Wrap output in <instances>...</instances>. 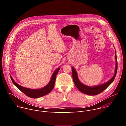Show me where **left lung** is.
I'll return each mask as SVG.
<instances>
[{
	"label": "left lung",
	"instance_id": "1",
	"mask_svg": "<svg viewBox=\"0 0 126 126\" xmlns=\"http://www.w3.org/2000/svg\"><path fill=\"white\" fill-rule=\"evenodd\" d=\"M115 59H116V68L115 70V74L113 77L109 81L107 82L106 83L101 84L100 85L95 86L94 87L88 86L82 84L78 79V74L76 71L75 70L74 68L72 67V77H73L74 83L76 87L78 88V89L80 92L88 95H91V96L96 95L102 92L113 82V81L115 78V77L117 74V68H118V63H117V55H116V52H115Z\"/></svg>",
	"mask_w": 126,
	"mask_h": 126
}]
</instances>
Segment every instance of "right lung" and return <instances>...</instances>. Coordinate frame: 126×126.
Returning a JSON list of instances; mask_svg holds the SVG:
<instances>
[{
  "instance_id": "obj_1",
  "label": "right lung",
  "mask_w": 126,
  "mask_h": 126,
  "mask_svg": "<svg viewBox=\"0 0 126 126\" xmlns=\"http://www.w3.org/2000/svg\"><path fill=\"white\" fill-rule=\"evenodd\" d=\"M59 70H60V68H58L54 71V72L53 74H52V76L51 77L50 82L46 86H45L44 87L42 88L38 89H29V88L22 87L20 85L16 83L14 81V80H13V79L12 78L11 75H10V76L12 80V82H13L14 85L18 89H19L22 92H23L24 94H25L26 96H27L30 98H38L48 94L52 90V89L54 88V86L56 75Z\"/></svg>"
}]
</instances>
